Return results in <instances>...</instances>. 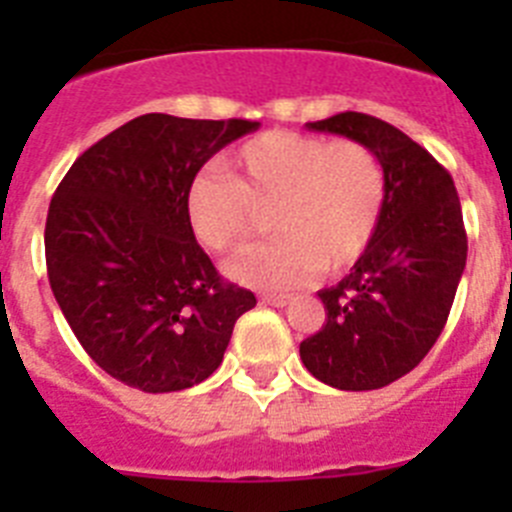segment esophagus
<instances>
[{
	"instance_id": "34e87169",
	"label": "esophagus",
	"mask_w": 512,
	"mask_h": 512,
	"mask_svg": "<svg viewBox=\"0 0 512 512\" xmlns=\"http://www.w3.org/2000/svg\"><path fill=\"white\" fill-rule=\"evenodd\" d=\"M261 300H264L266 305H271V307H284V305H289V302H292V297L277 295V292H266V295H261Z\"/></svg>"
}]
</instances>
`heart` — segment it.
I'll return each instance as SVG.
<instances>
[{"label":"heart","mask_w":512,"mask_h":512,"mask_svg":"<svg viewBox=\"0 0 512 512\" xmlns=\"http://www.w3.org/2000/svg\"><path fill=\"white\" fill-rule=\"evenodd\" d=\"M225 176H194L184 197L194 238L233 253L269 210L274 238L230 264L253 287H297L354 266L377 233L387 176L377 153L351 138L266 130L223 161Z\"/></svg>","instance_id":"obj_1"}]
</instances>
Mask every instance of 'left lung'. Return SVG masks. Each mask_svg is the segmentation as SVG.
Returning <instances> with one entry per match:
<instances>
[{
    "instance_id": "8db88e82",
    "label": "left lung",
    "mask_w": 512,
    "mask_h": 512,
    "mask_svg": "<svg viewBox=\"0 0 512 512\" xmlns=\"http://www.w3.org/2000/svg\"><path fill=\"white\" fill-rule=\"evenodd\" d=\"M307 128L372 148L387 200L351 274L318 292L325 323L300 343L302 364L336 390H379L413 372L449 320L467 266L459 194L431 153L379 117L341 112Z\"/></svg>"
}]
</instances>
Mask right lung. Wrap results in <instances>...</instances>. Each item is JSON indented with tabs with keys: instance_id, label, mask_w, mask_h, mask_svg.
Returning a JSON list of instances; mask_svg holds the SVG:
<instances>
[{
	"instance_id": "1",
	"label": "right lung",
	"mask_w": 512,
	"mask_h": 512,
	"mask_svg": "<svg viewBox=\"0 0 512 512\" xmlns=\"http://www.w3.org/2000/svg\"><path fill=\"white\" fill-rule=\"evenodd\" d=\"M253 120L140 115L81 153L45 220V266L63 318L92 361L140 392H179L223 361L256 305L217 274L184 197Z\"/></svg>"
}]
</instances>
